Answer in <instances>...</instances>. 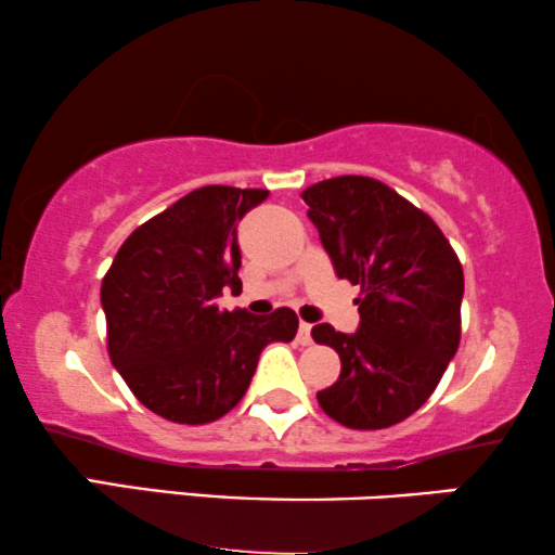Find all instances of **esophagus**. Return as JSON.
Masks as SVG:
<instances>
[{"mask_svg":"<svg viewBox=\"0 0 555 555\" xmlns=\"http://www.w3.org/2000/svg\"><path fill=\"white\" fill-rule=\"evenodd\" d=\"M298 344H300V346H310V344H313V325H310V323H300V328H298Z\"/></svg>","mask_w":555,"mask_h":555,"instance_id":"esophagus-1","label":"esophagus"}]
</instances>
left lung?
<instances>
[{
    "label": "left lung",
    "instance_id": "1",
    "mask_svg": "<svg viewBox=\"0 0 555 555\" xmlns=\"http://www.w3.org/2000/svg\"><path fill=\"white\" fill-rule=\"evenodd\" d=\"M302 199L336 275L361 285L359 331L313 328L340 359L318 404L344 427L386 429L431 397L457 353L462 264L435 219L382 181L325 179Z\"/></svg>",
    "mask_w": 555,
    "mask_h": 555
}]
</instances>
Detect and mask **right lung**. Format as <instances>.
Segmentation results:
<instances>
[{
  "instance_id": "1",
  "label": "right lung",
  "mask_w": 555,
  "mask_h": 555,
  "mask_svg": "<svg viewBox=\"0 0 555 555\" xmlns=\"http://www.w3.org/2000/svg\"><path fill=\"white\" fill-rule=\"evenodd\" d=\"M268 189L202 186L151 217L120 245L101 285L108 356L151 412L209 424L240 404L262 348L295 338L298 315L222 310L237 291V224Z\"/></svg>"
}]
</instances>
